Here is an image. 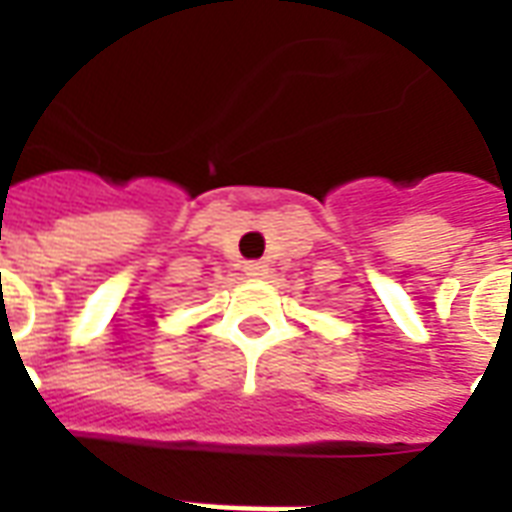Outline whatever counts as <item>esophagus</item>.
I'll list each match as a JSON object with an SVG mask.
<instances>
[{
	"mask_svg": "<svg viewBox=\"0 0 512 512\" xmlns=\"http://www.w3.org/2000/svg\"><path fill=\"white\" fill-rule=\"evenodd\" d=\"M244 273H247L249 279H263L265 273H268V265L260 263V260H249V263H244Z\"/></svg>",
	"mask_w": 512,
	"mask_h": 512,
	"instance_id": "1",
	"label": "esophagus"
}]
</instances>
